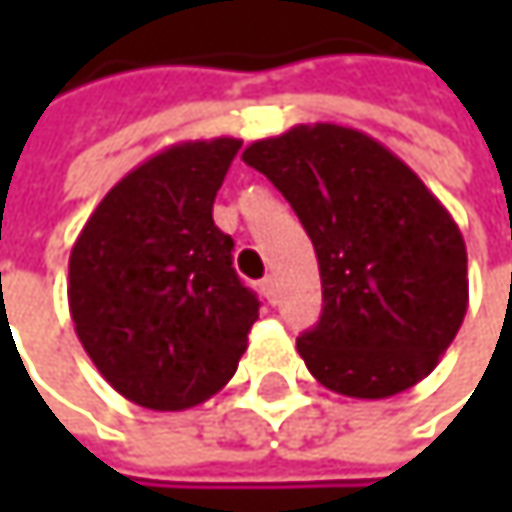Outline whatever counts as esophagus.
I'll use <instances>...</instances> for the list:
<instances>
[{
    "instance_id": "esophagus-1",
    "label": "esophagus",
    "mask_w": 512,
    "mask_h": 512,
    "mask_svg": "<svg viewBox=\"0 0 512 512\" xmlns=\"http://www.w3.org/2000/svg\"><path fill=\"white\" fill-rule=\"evenodd\" d=\"M260 290L266 293V299H269V302H275V296H278V284H275V278H272V275H266V278L260 281Z\"/></svg>"
}]
</instances>
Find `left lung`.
<instances>
[{
	"instance_id": "8db88e82",
	"label": "left lung",
	"mask_w": 512,
	"mask_h": 512,
	"mask_svg": "<svg viewBox=\"0 0 512 512\" xmlns=\"http://www.w3.org/2000/svg\"><path fill=\"white\" fill-rule=\"evenodd\" d=\"M243 162L290 201L317 252L323 314L296 338L311 376L358 400L430 376L468 308L465 240L445 204L353 127L299 124Z\"/></svg>"
}]
</instances>
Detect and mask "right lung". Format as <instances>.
I'll return each mask as SVG.
<instances>
[{
    "instance_id": "right-lung-1",
    "label": "right lung",
    "mask_w": 512,
    "mask_h": 512,
    "mask_svg": "<svg viewBox=\"0 0 512 512\" xmlns=\"http://www.w3.org/2000/svg\"><path fill=\"white\" fill-rule=\"evenodd\" d=\"M240 139L180 142L121 177L70 249L76 338L103 379L156 412L210 400L237 373L257 296L213 222Z\"/></svg>"
}]
</instances>
